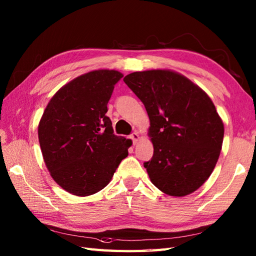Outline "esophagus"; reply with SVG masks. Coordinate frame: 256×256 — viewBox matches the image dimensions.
I'll list each match as a JSON object with an SVG mask.
<instances>
[{"label":"esophagus","mask_w":256,"mask_h":256,"mask_svg":"<svg viewBox=\"0 0 256 256\" xmlns=\"http://www.w3.org/2000/svg\"><path fill=\"white\" fill-rule=\"evenodd\" d=\"M130 138L133 140V144H136L138 138H140V135L138 132H133L131 135H130Z\"/></svg>","instance_id":"esophagus-1"}]
</instances>
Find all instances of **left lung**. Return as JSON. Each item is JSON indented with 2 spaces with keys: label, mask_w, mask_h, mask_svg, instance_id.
I'll use <instances>...</instances> for the list:
<instances>
[{
  "label": "left lung",
  "mask_w": 256,
  "mask_h": 256,
  "mask_svg": "<svg viewBox=\"0 0 256 256\" xmlns=\"http://www.w3.org/2000/svg\"><path fill=\"white\" fill-rule=\"evenodd\" d=\"M124 82L148 111L154 154L144 162L150 182L170 196L194 192L218 162L224 128L210 98L170 70L130 74Z\"/></svg>",
  "instance_id": "1"
}]
</instances>
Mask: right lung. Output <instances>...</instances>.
Here are the masks:
<instances>
[{"instance_id":"obj_1","label":"right lung","mask_w":256,"mask_h":256,"mask_svg":"<svg viewBox=\"0 0 256 256\" xmlns=\"http://www.w3.org/2000/svg\"><path fill=\"white\" fill-rule=\"evenodd\" d=\"M123 74L94 70L56 92L38 125V138L50 175L66 192L84 197L110 182L128 155L131 140L113 133L108 102Z\"/></svg>"}]
</instances>
